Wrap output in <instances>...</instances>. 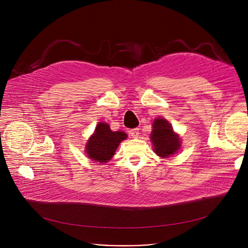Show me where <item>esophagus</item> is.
Listing matches in <instances>:
<instances>
[{"instance_id": "esophagus-1", "label": "esophagus", "mask_w": 248, "mask_h": 248, "mask_svg": "<svg viewBox=\"0 0 248 248\" xmlns=\"http://www.w3.org/2000/svg\"><path fill=\"white\" fill-rule=\"evenodd\" d=\"M128 132H129V134H130L132 137L136 138V137H138V135H139V128H133V129H130Z\"/></svg>"}]
</instances>
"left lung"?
<instances>
[{"mask_svg": "<svg viewBox=\"0 0 248 248\" xmlns=\"http://www.w3.org/2000/svg\"><path fill=\"white\" fill-rule=\"evenodd\" d=\"M153 130L150 134L155 153L162 158H169L178 153L181 147V138L173 132L171 125L163 118L153 122Z\"/></svg>", "mask_w": 248, "mask_h": 248, "instance_id": "1", "label": "left lung"}]
</instances>
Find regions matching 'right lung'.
<instances>
[{
    "instance_id": "1",
    "label": "right lung",
    "mask_w": 248,
    "mask_h": 248,
    "mask_svg": "<svg viewBox=\"0 0 248 248\" xmlns=\"http://www.w3.org/2000/svg\"><path fill=\"white\" fill-rule=\"evenodd\" d=\"M127 137L124 131H113L106 123H99L86 143L88 157L99 163H107L115 155L117 148Z\"/></svg>"
}]
</instances>
